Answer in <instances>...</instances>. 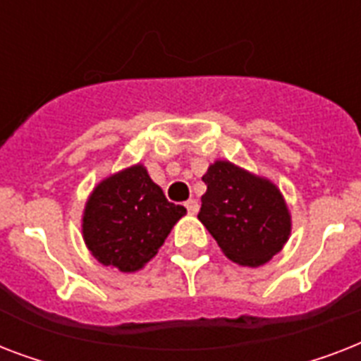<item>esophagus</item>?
<instances>
[{
  "label": "esophagus",
  "mask_w": 361,
  "mask_h": 361,
  "mask_svg": "<svg viewBox=\"0 0 361 361\" xmlns=\"http://www.w3.org/2000/svg\"><path fill=\"white\" fill-rule=\"evenodd\" d=\"M185 208H187V212H189V214L195 215L198 212V202L195 200V198H191V200H187V202H185Z\"/></svg>",
  "instance_id": "obj_1"
}]
</instances>
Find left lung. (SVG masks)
<instances>
[{"label":"left lung","mask_w":361,"mask_h":361,"mask_svg":"<svg viewBox=\"0 0 361 361\" xmlns=\"http://www.w3.org/2000/svg\"><path fill=\"white\" fill-rule=\"evenodd\" d=\"M206 195L198 219L226 257L241 266H260L290 236V214L271 181L228 161H217L202 176Z\"/></svg>","instance_id":"left-lung-1"}]
</instances>
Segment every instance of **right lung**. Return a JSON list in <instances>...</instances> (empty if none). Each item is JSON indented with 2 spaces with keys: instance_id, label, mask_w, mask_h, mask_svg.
<instances>
[{
  "instance_id": "obj_1",
  "label": "right lung",
  "mask_w": 361,
  "mask_h": 361,
  "mask_svg": "<svg viewBox=\"0 0 361 361\" xmlns=\"http://www.w3.org/2000/svg\"><path fill=\"white\" fill-rule=\"evenodd\" d=\"M185 212L169 202L146 169L136 164L93 189L82 219L84 241L104 266L136 271L157 255Z\"/></svg>"
}]
</instances>
